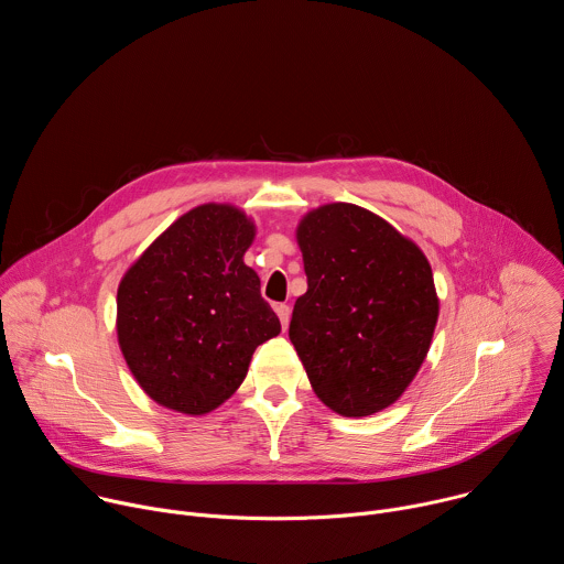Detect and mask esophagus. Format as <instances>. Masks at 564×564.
Wrapping results in <instances>:
<instances>
[{
	"label": "esophagus",
	"instance_id": "obj_1",
	"mask_svg": "<svg viewBox=\"0 0 564 564\" xmlns=\"http://www.w3.org/2000/svg\"><path fill=\"white\" fill-rule=\"evenodd\" d=\"M274 310H276V314H279V318H281V326H283V330L288 328V324H290V305H285V303H276L274 305Z\"/></svg>",
	"mask_w": 564,
	"mask_h": 564
}]
</instances>
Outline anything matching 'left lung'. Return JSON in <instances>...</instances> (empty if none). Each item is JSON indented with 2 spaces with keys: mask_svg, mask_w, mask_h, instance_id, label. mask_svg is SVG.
Returning <instances> with one entry per match:
<instances>
[{
  "mask_svg": "<svg viewBox=\"0 0 564 564\" xmlns=\"http://www.w3.org/2000/svg\"><path fill=\"white\" fill-rule=\"evenodd\" d=\"M307 292L290 341L328 409L366 417L388 409L417 375L440 314L424 252L377 214L333 203L296 229Z\"/></svg>",
  "mask_w": 564,
  "mask_h": 564,
  "instance_id": "8db88e82",
  "label": "left lung"
}]
</instances>
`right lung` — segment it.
<instances>
[{"mask_svg": "<svg viewBox=\"0 0 564 564\" xmlns=\"http://www.w3.org/2000/svg\"><path fill=\"white\" fill-rule=\"evenodd\" d=\"M254 223L231 205H200L160 234L118 288V341L160 406L205 415L243 383L254 350L281 333L243 263Z\"/></svg>", "mask_w": 564, "mask_h": 564, "instance_id": "obj_1", "label": "right lung"}]
</instances>
